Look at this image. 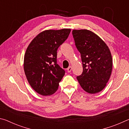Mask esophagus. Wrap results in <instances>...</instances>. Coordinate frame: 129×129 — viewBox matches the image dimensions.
Masks as SVG:
<instances>
[{"mask_svg":"<svg viewBox=\"0 0 129 129\" xmlns=\"http://www.w3.org/2000/svg\"><path fill=\"white\" fill-rule=\"evenodd\" d=\"M67 71H68V73H70L72 71V67H69L68 68H67Z\"/></svg>","mask_w":129,"mask_h":129,"instance_id":"1","label":"esophagus"}]
</instances>
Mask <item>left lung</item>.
I'll return each mask as SVG.
<instances>
[{
	"label": "left lung",
	"mask_w": 129,
	"mask_h": 129,
	"mask_svg": "<svg viewBox=\"0 0 129 129\" xmlns=\"http://www.w3.org/2000/svg\"><path fill=\"white\" fill-rule=\"evenodd\" d=\"M76 47L81 54L83 72L77 79L84 90L90 94L103 90L112 71V57L105 43L87 29L73 30Z\"/></svg>",
	"instance_id": "left-lung-1"
}]
</instances>
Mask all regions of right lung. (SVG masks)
Masks as SVG:
<instances>
[{
    "mask_svg": "<svg viewBox=\"0 0 129 129\" xmlns=\"http://www.w3.org/2000/svg\"><path fill=\"white\" fill-rule=\"evenodd\" d=\"M70 32V29L44 30L31 41L26 50L25 75L30 86L41 95L53 94L64 77L65 71L57 64V51Z\"/></svg>",
    "mask_w": 129,
    "mask_h": 129,
    "instance_id": "obj_1",
    "label": "right lung"
}]
</instances>
